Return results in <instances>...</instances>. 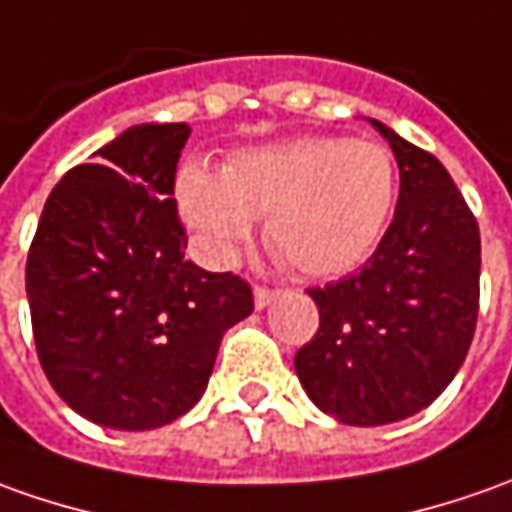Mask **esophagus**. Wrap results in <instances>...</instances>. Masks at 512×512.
<instances>
[{
	"label": "esophagus",
	"instance_id": "esophagus-1",
	"mask_svg": "<svg viewBox=\"0 0 512 512\" xmlns=\"http://www.w3.org/2000/svg\"><path fill=\"white\" fill-rule=\"evenodd\" d=\"M277 294H280V291H274V288H263V285H257V288H255V308H257V311L269 308Z\"/></svg>",
	"mask_w": 512,
	"mask_h": 512
}]
</instances>
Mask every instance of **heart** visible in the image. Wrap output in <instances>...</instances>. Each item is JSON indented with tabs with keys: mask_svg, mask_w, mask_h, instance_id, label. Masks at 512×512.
Returning a JSON list of instances; mask_svg holds the SVG:
<instances>
[{
	"mask_svg": "<svg viewBox=\"0 0 512 512\" xmlns=\"http://www.w3.org/2000/svg\"><path fill=\"white\" fill-rule=\"evenodd\" d=\"M398 196L392 151L373 139L302 137L232 156L224 173L184 162L176 201L215 260H232L257 218L271 252L305 277L361 266L387 232Z\"/></svg>",
	"mask_w": 512,
	"mask_h": 512,
	"instance_id": "1",
	"label": "heart"
}]
</instances>
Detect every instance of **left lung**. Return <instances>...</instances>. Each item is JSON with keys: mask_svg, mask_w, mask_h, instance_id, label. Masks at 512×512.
<instances>
[{"mask_svg": "<svg viewBox=\"0 0 512 512\" xmlns=\"http://www.w3.org/2000/svg\"><path fill=\"white\" fill-rule=\"evenodd\" d=\"M401 168L395 218L356 274L311 288L319 330L294 367L308 398L347 426L426 409L468 356L479 314V227L437 156L370 120Z\"/></svg>", "mask_w": 512, "mask_h": 512, "instance_id": "8db88e82", "label": "left lung"}]
</instances>
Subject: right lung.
<instances>
[{
  "label": "right lung",
  "instance_id": "add662e5",
  "mask_svg": "<svg viewBox=\"0 0 512 512\" xmlns=\"http://www.w3.org/2000/svg\"><path fill=\"white\" fill-rule=\"evenodd\" d=\"M187 137V123L134 125L64 173L27 255L38 361L61 401L106 429L190 412L224 333L255 308L241 277L184 260L173 184Z\"/></svg>",
  "mask_w": 512,
  "mask_h": 512
}]
</instances>
